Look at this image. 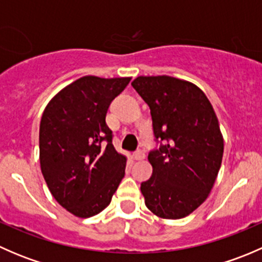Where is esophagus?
Instances as JSON below:
<instances>
[{
  "instance_id": "obj_1",
  "label": "esophagus",
  "mask_w": 262,
  "mask_h": 262,
  "mask_svg": "<svg viewBox=\"0 0 262 262\" xmlns=\"http://www.w3.org/2000/svg\"><path fill=\"white\" fill-rule=\"evenodd\" d=\"M146 158V155H144V152H142V150H137L136 153H133V160L136 161H142Z\"/></svg>"
}]
</instances>
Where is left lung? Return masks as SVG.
Here are the masks:
<instances>
[{
	"label": "left lung",
	"instance_id": "8db88e82",
	"mask_svg": "<svg viewBox=\"0 0 262 262\" xmlns=\"http://www.w3.org/2000/svg\"><path fill=\"white\" fill-rule=\"evenodd\" d=\"M132 86L149 106L155 137L166 142L148 155L153 171L141 184L144 203L160 218H184L207 200L218 176L224 148L218 118L192 82L139 76Z\"/></svg>",
	"mask_w": 262,
	"mask_h": 262
}]
</instances>
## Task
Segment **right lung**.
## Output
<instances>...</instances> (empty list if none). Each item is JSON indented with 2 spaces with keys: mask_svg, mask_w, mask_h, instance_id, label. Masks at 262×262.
Returning <instances> with one entry per match:
<instances>
[{
  "mask_svg": "<svg viewBox=\"0 0 262 262\" xmlns=\"http://www.w3.org/2000/svg\"><path fill=\"white\" fill-rule=\"evenodd\" d=\"M130 80L84 76L63 87L44 109L41 173L58 204L78 218L102 212L124 178L126 157L113 146L105 118L110 102Z\"/></svg>",
  "mask_w": 262,
  "mask_h": 262,
  "instance_id": "right-lung-1",
  "label": "right lung"
}]
</instances>
